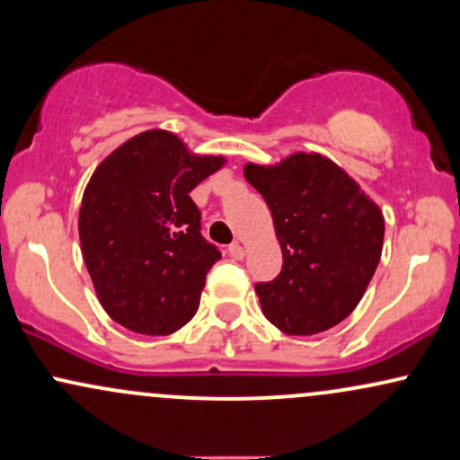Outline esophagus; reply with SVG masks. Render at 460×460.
<instances>
[{
    "label": "esophagus",
    "mask_w": 460,
    "mask_h": 460,
    "mask_svg": "<svg viewBox=\"0 0 460 460\" xmlns=\"http://www.w3.org/2000/svg\"><path fill=\"white\" fill-rule=\"evenodd\" d=\"M229 255L234 257V260H237V261H240V260H244V255H246L244 246H242V244H237V242H235V244H231V246H229Z\"/></svg>",
    "instance_id": "esophagus-1"
}]
</instances>
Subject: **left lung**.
Segmentation results:
<instances>
[{
  "instance_id": "1",
  "label": "left lung",
  "mask_w": 460,
  "mask_h": 460,
  "mask_svg": "<svg viewBox=\"0 0 460 460\" xmlns=\"http://www.w3.org/2000/svg\"><path fill=\"white\" fill-rule=\"evenodd\" d=\"M244 177L270 208L283 252L281 274L255 285L263 315L285 335L332 329L355 311L381 261V208L320 153L246 164Z\"/></svg>"
}]
</instances>
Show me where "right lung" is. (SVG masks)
<instances>
[{"mask_svg":"<svg viewBox=\"0 0 460 460\" xmlns=\"http://www.w3.org/2000/svg\"><path fill=\"white\" fill-rule=\"evenodd\" d=\"M225 162L149 129L94 168L79 208V242L99 303L120 326L171 335L197 314L220 251L200 235L190 192Z\"/></svg>","mask_w":460,"mask_h":460,"instance_id":"1","label":"right lung"}]
</instances>
